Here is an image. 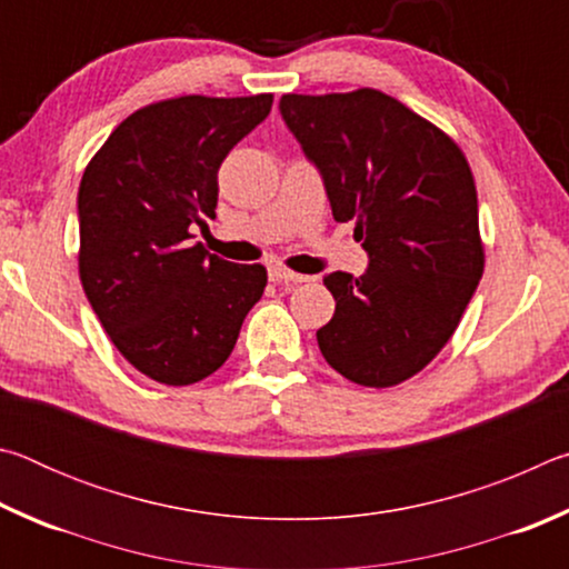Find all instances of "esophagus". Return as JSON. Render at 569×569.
Segmentation results:
<instances>
[{"label": "esophagus", "mask_w": 569, "mask_h": 569, "mask_svg": "<svg viewBox=\"0 0 569 569\" xmlns=\"http://www.w3.org/2000/svg\"><path fill=\"white\" fill-rule=\"evenodd\" d=\"M268 276H271L273 283H286V286L288 283H303L306 281V276L288 271V268H281V266H273L271 271H268Z\"/></svg>", "instance_id": "obj_1"}]
</instances>
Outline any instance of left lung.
Returning a JSON list of instances; mask_svg holds the SVG:
<instances>
[{
  "instance_id": "obj_1",
  "label": "left lung",
  "mask_w": 569,
  "mask_h": 569,
  "mask_svg": "<svg viewBox=\"0 0 569 569\" xmlns=\"http://www.w3.org/2000/svg\"><path fill=\"white\" fill-rule=\"evenodd\" d=\"M281 118L321 172L333 220H353L366 273L323 278L336 311L323 359L361 387L419 373L457 331L485 271L477 188L437 124L379 90L283 94Z\"/></svg>"
}]
</instances>
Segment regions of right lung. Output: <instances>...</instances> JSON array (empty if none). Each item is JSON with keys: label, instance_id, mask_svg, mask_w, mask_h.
Instances as JSON below:
<instances>
[{"label": "right lung", "instance_id": "right-lung-1", "mask_svg": "<svg viewBox=\"0 0 569 569\" xmlns=\"http://www.w3.org/2000/svg\"><path fill=\"white\" fill-rule=\"evenodd\" d=\"M273 94L162 100L132 112L84 168L80 281L102 329L152 381L188 387L233 351L263 266L223 261L190 228L216 218L218 168Z\"/></svg>", "mask_w": 569, "mask_h": 569}]
</instances>
